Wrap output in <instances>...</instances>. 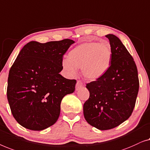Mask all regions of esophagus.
Segmentation results:
<instances>
[{"instance_id": "obj_1", "label": "esophagus", "mask_w": 150, "mask_h": 150, "mask_svg": "<svg viewBox=\"0 0 150 150\" xmlns=\"http://www.w3.org/2000/svg\"><path fill=\"white\" fill-rule=\"evenodd\" d=\"M85 86L83 83H82L81 81H77V83H76V86H75V90H79L80 88L83 87Z\"/></svg>"}]
</instances>
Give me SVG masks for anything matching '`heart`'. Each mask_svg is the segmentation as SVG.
Listing matches in <instances>:
<instances>
[{
  "instance_id": "1",
  "label": "heart",
  "mask_w": 150,
  "mask_h": 150,
  "mask_svg": "<svg viewBox=\"0 0 150 150\" xmlns=\"http://www.w3.org/2000/svg\"><path fill=\"white\" fill-rule=\"evenodd\" d=\"M112 57V50L108 43L86 41L73 48L69 58L63 59L62 64L70 75H75L77 68H81L84 77L94 81L108 71Z\"/></svg>"
}]
</instances>
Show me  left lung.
Returning <instances> with one entry per match:
<instances>
[{
  "mask_svg": "<svg viewBox=\"0 0 150 150\" xmlns=\"http://www.w3.org/2000/svg\"><path fill=\"white\" fill-rule=\"evenodd\" d=\"M108 38L113 52L108 71L86 84L90 97L83 104V115L90 125L100 130L113 128L128 120L135 105L139 82L135 62L119 38Z\"/></svg>",
  "mask_w": 150,
  "mask_h": 150,
  "instance_id": "obj_1",
  "label": "left lung"
}]
</instances>
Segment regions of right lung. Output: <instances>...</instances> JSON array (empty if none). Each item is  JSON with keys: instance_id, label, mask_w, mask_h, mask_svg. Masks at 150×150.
I'll return each instance as SVG.
<instances>
[{"instance_id": "add662e5", "label": "right lung", "mask_w": 150, "mask_h": 150, "mask_svg": "<svg viewBox=\"0 0 150 150\" xmlns=\"http://www.w3.org/2000/svg\"><path fill=\"white\" fill-rule=\"evenodd\" d=\"M75 43L71 39L24 46L11 67L7 95L13 116L21 126L42 130L58 120L60 103L75 91V79L59 74L62 58Z\"/></svg>"}]
</instances>
